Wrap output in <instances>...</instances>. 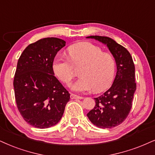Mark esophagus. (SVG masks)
Here are the masks:
<instances>
[{
  "label": "esophagus",
  "mask_w": 155,
  "mask_h": 155,
  "mask_svg": "<svg viewBox=\"0 0 155 155\" xmlns=\"http://www.w3.org/2000/svg\"><path fill=\"white\" fill-rule=\"evenodd\" d=\"M70 98L71 99H83V98L81 96H78L77 95H74V94H72L70 95Z\"/></svg>",
  "instance_id": "1"
}]
</instances>
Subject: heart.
<instances>
[{
    "label": "heart",
    "instance_id": "heart-1",
    "mask_svg": "<svg viewBox=\"0 0 155 155\" xmlns=\"http://www.w3.org/2000/svg\"><path fill=\"white\" fill-rule=\"evenodd\" d=\"M68 58L57 57L52 62L56 77L66 85H70L75 76L74 68L82 67L81 78L71 86L76 92L92 90L101 93L110 86L114 79L116 62L110 53L103 52L98 46L87 41L74 44L67 49Z\"/></svg>",
    "mask_w": 155,
    "mask_h": 155
}]
</instances>
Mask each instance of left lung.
<instances>
[{
	"instance_id": "1",
	"label": "left lung",
	"mask_w": 155,
	"mask_h": 155,
	"mask_svg": "<svg viewBox=\"0 0 155 155\" xmlns=\"http://www.w3.org/2000/svg\"><path fill=\"white\" fill-rule=\"evenodd\" d=\"M86 38L106 45L116 63L117 72L111 87L101 96L94 98L95 106L87 114L91 123L97 127L110 129L121 124L131 110L137 88L134 64L129 51L114 39L101 36Z\"/></svg>"
}]
</instances>
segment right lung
Returning <instances> with one entry per match:
<instances>
[{"label":"right lung","mask_w":155,"mask_h":155,"mask_svg":"<svg viewBox=\"0 0 155 155\" xmlns=\"http://www.w3.org/2000/svg\"><path fill=\"white\" fill-rule=\"evenodd\" d=\"M65 41L55 37L29 45L19 57L13 80L15 98L24 119L46 129L60 121L70 94L54 75L52 62Z\"/></svg>","instance_id":"1"}]
</instances>
